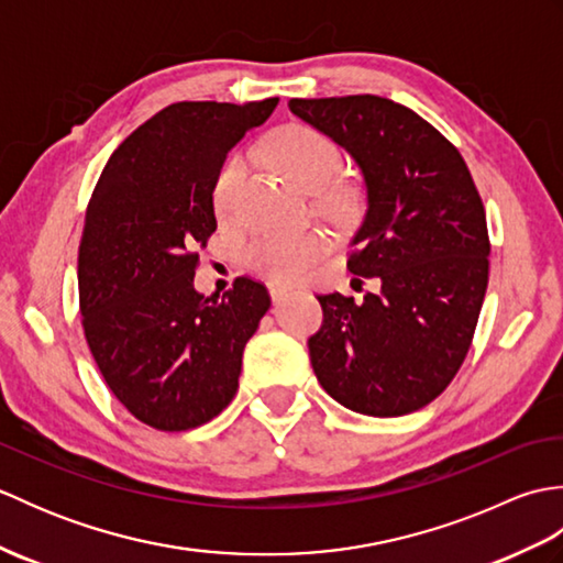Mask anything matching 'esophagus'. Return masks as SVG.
I'll return each instance as SVG.
<instances>
[{
  "label": "esophagus",
  "mask_w": 563,
  "mask_h": 563,
  "mask_svg": "<svg viewBox=\"0 0 563 563\" xmlns=\"http://www.w3.org/2000/svg\"><path fill=\"white\" fill-rule=\"evenodd\" d=\"M268 290H271V297H273L275 302H278L280 297H285L288 292H292L290 285H285V283H275V280H273V283H268Z\"/></svg>",
  "instance_id": "esophagus-1"
}]
</instances>
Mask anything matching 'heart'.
Returning a JSON list of instances; mask_svg holds the SVG:
<instances>
[{
	"label": "heart",
	"instance_id": "1",
	"mask_svg": "<svg viewBox=\"0 0 563 563\" xmlns=\"http://www.w3.org/2000/svg\"><path fill=\"white\" fill-rule=\"evenodd\" d=\"M266 159L290 184L319 194V206L331 214H343L351 208V190L327 185L341 172V150L336 142L309 125H285L273 133L263 147ZM246 166L242 157L227 159L212 184V208L220 220H234L242 194ZM329 251V236L321 230L302 232H266L246 246V263L256 273L275 283L302 280Z\"/></svg>",
	"mask_w": 563,
	"mask_h": 563
}]
</instances>
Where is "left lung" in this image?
I'll return each instance as SVG.
<instances>
[{
	"instance_id": "1",
	"label": "left lung",
	"mask_w": 563,
	"mask_h": 563,
	"mask_svg": "<svg viewBox=\"0 0 563 563\" xmlns=\"http://www.w3.org/2000/svg\"><path fill=\"white\" fill-rule=\"evenodd\" d=\"M290 111L361 166L367 210L349 268L379 278L363 302L317 295L319 385L345 409L404 416L457 375L488 285L486 212L462 154L401 103L357 93L290 99Z\"/></svg>"
}]
</instances>
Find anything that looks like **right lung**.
Wrapping results in <instances>:
<instances>
[{"mask_svg": "<svg viewBox=\"0 0 563 563\" xmlns=\"http://www.w3.org/2000/svg\"><path fill=\"white\" fill-rule=\"evenodd\" d=\"M275 106H166L121 142L91 194L77 271L84 336L115 399L157 430L227 409L271 307L266 285L244 275L222 297L200 295L194 275L218 230L212 184L227 152Z\"/></svg>", "mask_w": 563, "mask_h": 563, "instance_id": "obj_1", "label": "right lung"}]
</instances>
